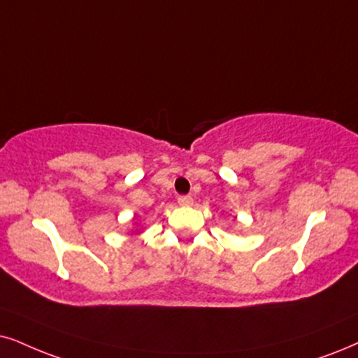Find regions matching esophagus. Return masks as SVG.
<instances>
[{"label": "esophagus", "instance_id": "esophagus-1", "mask_svg": "<svg viewBox=\"0 0 358 358\" xmlns=\"http://www.w3.org/2000/svg\"><path fill=\"white\" fill-rule=\"evenodd\" d=\"M178 205L180 206L193 205V198L192 196H178Z\"/></svg>", "mask_w": 358, "mask_h": 358}]
</instances>
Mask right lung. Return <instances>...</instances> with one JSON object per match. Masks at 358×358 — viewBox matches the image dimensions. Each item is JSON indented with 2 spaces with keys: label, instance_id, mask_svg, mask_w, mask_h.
Segmentation results:
<instances>
[{
  "label": "right lung",
  "instance_id": "add662e5",
  "mask_svg": "<svg viewBox=\"0 0 358 358\" xmlns=\"http://www.w3.org/2000/svg\"><path fill=\"white\" fill-rule=\"evenodd\" d=\"M137 233H138V231H137Z\"/></svg>",
  "mask_w": 358,
  "mask_h": 358
}]
</instances>
